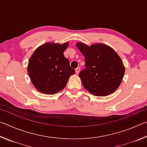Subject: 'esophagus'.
<instances>
[{
  "instance_id": "esophagus-1",
  "label": "esophagus",
  "mask_w": 147,
  "mask_h": 147,
  "mask_svg": "<svg viewBox=\"0 0 147 147\" xmlns=\"http://www.w3.org/2000/svg\"><path fill=\"white\" fill-rule=\"evenodd\" d=\"M80 67H77L75 69V73H76V74H78L80 73Z\"/></svg>"
}]
</instances>
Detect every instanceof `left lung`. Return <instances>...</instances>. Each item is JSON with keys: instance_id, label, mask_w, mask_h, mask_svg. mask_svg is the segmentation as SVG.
<instances>
[{"instance_id": "left-lung-1", "label": "left lung", "mask_w": 147, "mask_h": 147, "mask_svg": "<svg viewBox=\"0 0 147 147\" xmlns=\"http://www.w3.org/2000/svg\"><path fill=\"white\" fill-rule=\"evenodd\" d=\"M76 46L85 58L86 68L79 74L84 88L94 96H104L114 93L125 73L117 53L103 43L88 46L78 43Z\"/></svg>"}]
</instances>
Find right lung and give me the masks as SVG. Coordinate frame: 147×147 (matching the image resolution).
<instances>
[{"label":"right lung","mask_w":147,"mask_h":147,"mask_svg":"<svg viewBox=\"0 0 147 147\" xmlns=\"http://www.w3.org/2000/svg\"><path fill=\"white\" fill-rule=\"evenodd\" d=\"M69 42L63 44L47 43L41 45L30 58L28 74L37 90L54 94L66 86L69 78L75 73L63 55Z\"/></svg>","instance_id":"1"}]
</instances>
